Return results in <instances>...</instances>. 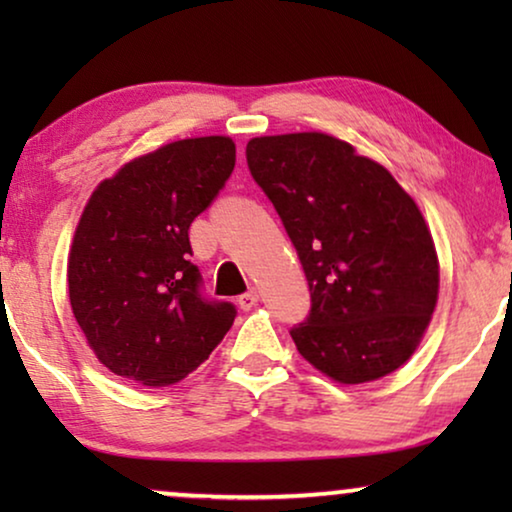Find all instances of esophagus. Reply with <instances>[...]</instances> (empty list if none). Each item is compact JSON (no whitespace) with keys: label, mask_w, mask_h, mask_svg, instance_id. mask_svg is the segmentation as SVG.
Returning <instances> with one entry per match:
<instances>
[{"label":"esophagus","mask_w":512,"mask_h":512,"mask_svg":"<svg viewBox=\"0 0 512 512\" xmlns=\"http://www.w3.org/2000/svg\"><path fill=\"white\" fill-rule=\"evenodd\" d=\"M237 305H240V310H251V307L258 305V291L251 289L247 293H242L240 298H237Z\"/></svg>","instance_id":"1"}]
</instances>
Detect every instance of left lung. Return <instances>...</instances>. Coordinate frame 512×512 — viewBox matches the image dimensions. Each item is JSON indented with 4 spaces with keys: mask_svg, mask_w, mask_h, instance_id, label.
Segmentation results:
<instances>
[{
    "mask_svg": "<svg viewBox=\"0 0 512 512\" xmlns=\"http://www.w3.org/2000/svg\"><path fill=\"white\" fill-rule=\"evenodd\" d=\"M247 165L310 286V314L291 328L298 352L342 384L401 368L438 298L436 247L415 200L321 132L251 139Z\"/></svg>",
    "mask_w": 512,
    "mask_h": 512,
    "instance_id": "left-lung-1",
    "label": "left lung"
}]
</instances>
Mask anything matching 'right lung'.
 Returning a JSON list of instances; mask_svg holds the SVG:
<instances>
[{
  "label": "right lung",
  "mask_w": 512,
  "mask_h": 512,
  "mask_svg": "<svg viewBox=\"0 0 512 512\" xmlns=\"http://www.w3.org/2000/svg\"><path fill=\"white\" fill-rule=\"evenodd\" d=\"M233 167V139H181L123 165L90 195L69 251V303L111 373L174 384L233 326L235 305L207 296L188 240Z\"/></svg>",
  "instance_id": "add662e5"
}]
</instances>
